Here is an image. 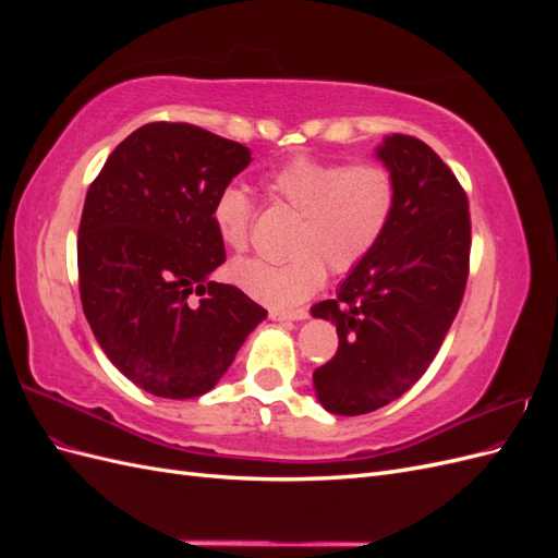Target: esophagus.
Segmentation results:
<instances>
[{"label": "esophagus", "mask_w": 558, "mask_h": 558, "mask_svg": "<svg viewBox=\"0 0 558 558\" xmlns=\"http://www.w3.org/2000/svg\"><path fill=\"white\" fill-rule=\"evenodd\" d=\"M275 320H305L310 316L307 310H272L269 312Z\"/></svg>", "instance_id": "34e87169"}]
</instances>
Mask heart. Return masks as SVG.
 I'll use <instances>...</instances> for the list:
<instances>
[{"instance_id": "1", "label": "heart", "mask_w": 558, "mask_h": 558, "mask_svg": "<svg viewBox=\"0 0 558 558\" xmlns=\"http://www.w3.org/2000/svg\"><path fill=\"white\" fill-rule=\"evenodd\" d=\"M269 197L298 211L291 258L267 263L234 260L230 281L269 307H293L312 298L335 275L356 269L391 226L398 183L384 162H335L295 156L263 177ZM251 197L228 183L211 202V226L228 248L244 251L251 240Z\"/></svg>"}]
</instances>
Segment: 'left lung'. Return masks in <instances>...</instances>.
Listing matches in <instances>:
<instances>
[{"instance_id":"obj_1","label":"left lung","mask_w":558,"mask_h":558,"mask_svg":"<svg viewBox=\"0 0 558 558\" xmlns=\"http://www.w3.org/2000/svg\"><path fill=\"white\" fill-rule=\"evenodd\" d=\"M377 158L398 183L384 240L312 307L337 326L335 356L314 369L316 398L340 416L393 402L421 379L459 314L470 267V211L459 179L410 134L386 137Z\"/></svg>"}]
</instances>
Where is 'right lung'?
<instances>
[{
  "label": "right lung",
  "mask_w": 558,
  "mask_h": 558,
  "mask_svg": "<svg viewBox=\"0 0 558 558\" xmlns=\"http://www.w3.org/2000/svg\"><path fill=\"white\" fill-rule=\"evenodd\" d=\"M248 162L244 144L209 130L148 123L88 189L76 242L83 314L107 359L158 398L211 391L267 316L238 286L209 281L226 263L211 202Z\"/></svg>",
  "instance_id": "right-lung-1"
}]
</instances>
